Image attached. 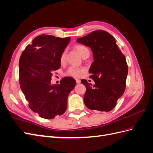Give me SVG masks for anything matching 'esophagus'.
<instances>
[{
    "mask_svg": "<svg viewBox=\"0 0 153 153\" xmlns=\"http://www.w3.org/2000/svg\"><path fill=\"white\" fill-rule=\"evenodd\" d=\"M76 84H80V83L81 82V81L79 79H76Z\"/></svg>",
    "mask_w": 153,
    "mask_h": 153,
    "instance_id": "esophagus-1",
    "label": "esophagus"
}]
</instances>
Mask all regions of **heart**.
<instances>
[{
    "label": "heart",
    "mask_w": 153,
    "mask_h": 153,
    "mask_svg": "<svg viewBox=\"0 0 153 153\" xmlns=\"http://www.w3.org/2000/svg\"><path fill=\"white\" fill-rule=\"evenodd\" d=\"M75 48L76 50L81 56L83 57L84 55L87 54H89V50L86 47L82 45H76L75 46ZM66 59V51L64 50L61 54V56L59 58L60 62L63 64L65 61ZM85 71V69L84 68H79V67H70L66 72V75L69 76H71L73 77L78 78L80 76L82 73H84Z\"/></svg>",
    "instance_id": "b5f03b06"
}]
</instances>
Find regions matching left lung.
Returning <instances> with one entry per match:
<instances>
[{
    "mask_svg": "<svg viewBox=\"0 0 153 153\" xmlns=\"http://www.w3.org/2000/svg\"><path fill=\"white\" fill-rule=\"evenodd\" d=\"M76 41L91 48L94 58L89 73L95 84L92 87L86 80H81L86 87L85 105L91 110L109 112L126 88L128 68L124 55L114 37L104 30L93 31Z\"/></svg>",
    "mask_w": 153,
    "mask_h": 153,
    "instance_id": "obj_1",
    "label": "left lung"
}]
</instances>
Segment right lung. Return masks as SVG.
<instances>
[{"mask_svg": "<svg viewBox=\"0 0 153 153\" xmlns=\"http://www.w3.org/2000/svg\"><path fill=\"white\" fill-rule=\"evenodd\" d=\"M70 39L40 35L27 46L20 56V88L30 108L42 118L51 119L65 112L68 97L76 85L71 77L62 78L58 85L50 82L53 72L61 67L60 56Z\"/></svg>", "mask_w": 153, "mask_h": 153, "instance_id": "add662e5", "label": "right lung"}]
</instances>
